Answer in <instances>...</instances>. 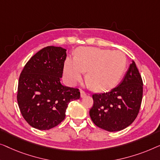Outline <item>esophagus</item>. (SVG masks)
I'll use <instances>...</instances> for the list:
<instances>
[{
    "mask_svg": "<svg viewBox=\"0 0 160 160\" xmlns=\"http://www.w3.org/2000/svg\"><path fill=\"white\" fill-rule=\"evenodd\" d=\"M86 95H87V93H85L84 91L81 90V91H80V96H81V98H84Z\"/></svg>",
    "mask_w": 160,
    "mask_h": 160,
    "instance_id": "esophagus-1",
    "label": "esophagus"
}]
</instances>
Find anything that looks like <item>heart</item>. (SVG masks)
Listing matches in <instances>:
<instances>
[{
	"mask_svg": "<svg viewBox=\"0 0 160 160\" xmlns=\"http://www.w3.org/2000/svg\"><path fill=\"white\" fill-rule=\"evenodd\" d=\"M125 67L126 57L122 51L82 47L78 49L75 58H66L64 74L69 83L75 84L87 72L89 85L97 91H103L118 82Z\"/></svg>",
	"mask_w": 160,
	"mask_h": 160,
	"instance_id": "b5f03b06",
	"label": "heart"
}]
</instances>
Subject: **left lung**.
<instances>
[{
	"label": "left lung",
	"instance_id": "obj_1",
	"mask_svg": "<svg viewBox=\"0 0 160 160\" xmlns=\"http://www.w3.org/2000/svg\"><path fill=\"white\" fill-rule=\"evenodd\" d=\"M142 96V78L132 61L118 86L107 93L93 94L90 117L102 129L120 131L131 125L138 116Z\"/></svg>",
	"mask_w": 160,
	"mask_h": 160
}]
</instances>
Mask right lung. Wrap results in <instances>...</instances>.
<instances>
[{
    "label": "right lung",
    "mask_w": 160,
    "mask_h": 160,
    "mask_svg": "<svg viewBox=\"0 0 160 160\" xmlns=\"http://www.w3.org/2000/svg\"><path fill=\"white\" fill-rule=\"evenodd\" d=\"M67 50L47 46L36 53L19 76L17 102L28 123L36 129L49 130L64 120L69 102L79 99L78 88L61 83Z\"/></svg>",
    "instance_id": "right-lung-1"
}]
</instances>
